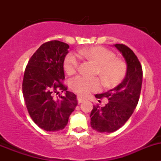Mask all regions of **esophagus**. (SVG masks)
<instances>
[{
    "mask_svg": "<svg viewBox=\"0 0 161 161\" xmlns=\"http://www.w3.org/2000/svg\"><path fill=\"white\" fill-rule=\"evenodd\" d=\"M77 100H78V103H82V102L84 101V98H83V97H79V96L77 97Z\"/></svg>",
    "mask_w": 161,
    "mask_h": 161,
    "instance_id": "34e87169",
    "label": "esophagus"
}]
</instances>
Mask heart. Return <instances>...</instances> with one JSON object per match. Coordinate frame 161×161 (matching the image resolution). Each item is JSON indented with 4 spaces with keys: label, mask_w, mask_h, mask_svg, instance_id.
Masks as SVG:
<instances>
[{
    "label": "heart",
    "mask_w": 161,
    "mask_h": 161,
    "mask_svg": "<svg viewBox=\"0 0 161 161\" xmlns=\"http://www.w3.org/2000/svg\"><path fill=\"white\" fill-rule=\"evenodd\" d=\"M79 56L92 61L97 65L96 75H99L107 87L118 85L126 74V65L121 60L115 58V53L103 47L95 46L79 50ZM79 58L70 53L65 57L64 69L68 74H72L79 66ZM71 86L77 93L86 96L100 90L102 82L98 78H88L78 75L71 81Z\"/></svg>",
    "instance_id": "heart-1"
}]
</instances>
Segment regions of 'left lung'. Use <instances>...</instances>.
I'll return each mask as SVG.
<instances>
[{
  "mask_svg": "<svg viewBox=\"0 0 161 161\" xmlns=\"http://www.w3.org/2000/svg\"><path fill=\"white\" fill-rule=\"evenodd\" d=\"M114 46L125 59L127 71L124 80L118 86L95 96L97 99L108 100L103 107L94 105L91 111V127L99 132H113L124 125L137 106L142 88V69L136 55L125 45Z\"/></svg>",
  "mask_w": 161,
  "mask_h": 161,
  "instance_id": "left-lung-1",
  "label": "left lung"
}]
</instances>
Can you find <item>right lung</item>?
Segmentation results:
<instances>
[{
	"instance_id": "add662e5",
	"label": "right lung",
	"mask_w": 161,
	"mask_h": 161,
	"mask_svg": "<svg viewBox=\"0 0 161 161\" xmlns=\"http://www.w3.org/2000/svg\"><path fill=\"white\" fill-rule=\"evenodd\" d=\"M69 48V44L58 40L44 43L31 57L24 73L22 93L27 110L32 121L45 131L64 129L77 106L75 94L61 82ZM59 90L66 95L54 98Z\"/></svg>"
}]
</instances>
